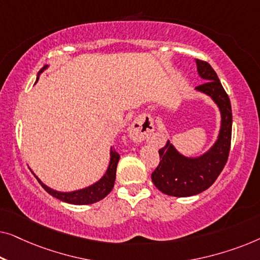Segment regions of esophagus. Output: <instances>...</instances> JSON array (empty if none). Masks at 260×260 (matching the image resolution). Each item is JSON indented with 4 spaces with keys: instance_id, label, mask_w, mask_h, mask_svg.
<instances>
[{
    "instance_id": "34e87169",
    "label": "esophagus",
    "mask_w": 260,
    "mask_h": 260,
    "mask_svg": "<svg viewBox=\"0 0 260 260\" xmlns=\"http://www.w3.org/2000/svg\"><path fill=\"white\" fill-rule=\"evenodd\" d=\"M152 131H154L152 119L150 117H143L133 123L129 130V136L134 142H142L149 138Z\"/></svg>"
}]
</instances>
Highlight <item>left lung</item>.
I'll return each instance as SVG.
<instances>
[{
    "label": "left lung",
    "instance_id": "obj_1",
    "mask_svg": "<svg viewBox=\"0 0 260 260\" xmlns=\"http://www.w3.org/2000/svg\"><path fill=\"white\" fill-rule=\"evenodd\" d=\"M198 73L204 84L195 90L209 95L218 105L221 115L218 140L213 147L198 157H187L168 141L159 149V165L151 174L158 190L170 197L184 198L197 195L215 182L229 158L232 136V108L215 71L208 62L197 59Z\"/></svg>",
    "mask_w": 260,
    "mask_h": 260
}]
</instances>
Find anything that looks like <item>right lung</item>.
<instances>
[{
	"label": "right lung",
	"mask_w": 260,
	"mask_h": 260,
	"mask_svg": "<svg viewBox=\"0 0 260 260\" xmlns=\"http://www.w3.org/2000/svg\"><path fill=\"white\" fill-rule=\"evenodd\" d=\"M47 67L48 65H45L40 71H39L37 81L39 79L40 73L44 72ZM118 161H119V154L115 150V149L111 148V150H110V162H109L108 170H106V173L103 175L102 179L97 181L95 183L91 184V186L83 188V189L73 190V191H58V190L52 189V188L46 186L45 183H42L41 180L39 179L34 173L33 174L34 176L37 177L39 182H40L42 188H44L48 194H51L52 197L59 199V200H61L63 202H67V204L91 205L97 201H101L102 199H104L106 195L112 190L113 184H115V180H116V170H117Z\"/></svg>",
	"instance_id": "right-lung-1"
}]
</instances>
